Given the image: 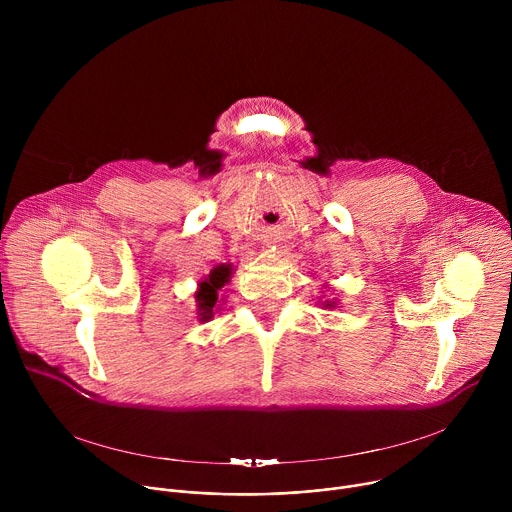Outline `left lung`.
<instances>
[{
	"instance_id": "obj_1",
	"label": "left lung",
	"mask_w": 512,
	"mask_h": 512,
	"mask_svg": "<svg viewBox=\"0 0 512 512\" xmlns=\"http://www.w3.org/2000/svg\"><path fill=\"white\" fill-rule=\"evenodd\" d=\"M322 306H324V308H336V302H334V300H332V302H330V300H326Z\"/></svg>"
}]
</instances>
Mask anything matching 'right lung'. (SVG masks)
Instances as JSON below:
<instances>
[{
  "mask_svg": "<svg viewBox=\"0 0 512 512\" xmlns=\"http://www.w3.org/2000/svg\"><path fill=\"white\" fill-rule=\"evenodd\" d=\"M231 273H233V265L221 263L208 273V277H204L198 283V291L194 294V298H196V308H198L196 314L200 322H206L214 316L216 302H218V289L229 281Z\"/></svg>",
  "mask_w": 512,
  "mask_h": 512,
  "instance_id": "1",
  "label": "right lung"
}]
</instances>
